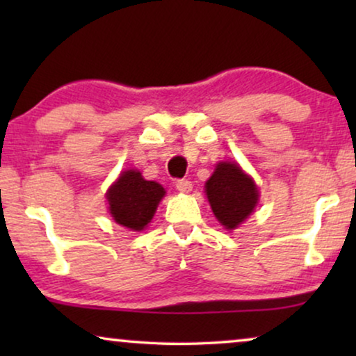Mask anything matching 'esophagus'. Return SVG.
<instances>
[{"label":"esophagus","mask_w":356,"mask_h":356,"mask_svg":"<svg viewBox=\"0 0 356 356\" xmlns=\"http://www.w3.org/2000/svg\"><path fill=\"white\" fill-rule=\"evenodd\" d=\"M177 189L179 193H189L193 189V183L189 179H178Z\"/></svg>","instance_id":"esophagus-1"}]
</instances>
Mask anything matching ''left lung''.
<instances>
[{
  "instance_id": "8db88e82",
  "label": "left lung",
  "mask_w": 356,
  "mask_h": 356,
  "mask_svg": "<svg viewBox=\"0 0 356 356\" xmlns=\"http://www.w3.org/2000/svg\"><path fill=\"white\" fill-rule=\"evenodd\" d=\"M206 194L213 216L227 230H235L245 222L259 201L254 179L233 162L217 163L206 181Z\"/></svg>"
}]
</instances>
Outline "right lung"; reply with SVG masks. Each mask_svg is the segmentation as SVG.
<instances>
[{
	"mask_svg": "<svg viewBox=\"0 0 356 356\" xmlns=\"http://www.w3.org/2000/svg\"><path fill=\"white\" fill-rule=\"evenodd\" d=\"M163 196L162 184L147 181L138 170H126L110 186L106 201L116 223L129 230L140 232L152 220Z\"/></svg>",
	"mask_w": 356,
	"mask_h": 356,
	"instance_id": "1",
	"label": "right lung"
}]
</instances>
